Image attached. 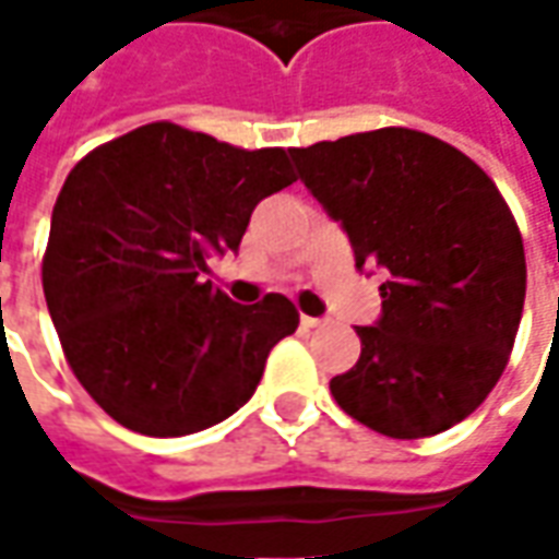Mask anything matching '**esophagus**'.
<instances>
[{"instance_id":"1","label":"esophagus","mask_w":559,"mask_h":559,"mask_svg":"<svg viewBox=\"0 0 559 559\" xmlns=\"http://www.w3.org/2000/svg\"><path fill=\"white\" fill-rule=\"evenodd\" d=\"M323 323H326V320H320V317L302 314V326H305V329H317V326H323Z\"/></svg>"}]
</instances>
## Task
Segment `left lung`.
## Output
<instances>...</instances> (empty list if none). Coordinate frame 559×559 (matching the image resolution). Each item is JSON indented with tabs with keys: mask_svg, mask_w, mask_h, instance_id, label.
<instances>
[{
	"mask_svg": "<svg viewBox=\"0 0 559 559\" xmlns=\"http://www.w3.org/2000/svg\"><path fill=\"white\" fill-rule=\"evenodd\" d=\"M290 158L347 230L356 266L389 272L377 326L356 329L359 362L329 383L338 407L395 440L449 431L488 399L515 344L527 260L512 209L476 160L413 128Z\"/></svg>",
	"mask_w": 559,
	"mask_h": 559,
	"instance_id": "8db88e82",
	"label": "left lung"
}]
</instances>
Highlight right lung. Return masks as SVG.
Listing matches in <instances>:
<instances>
[{
	"label": "right lung",
	"mask_w": 559,
	"mask_h": 559,
	"mask_svg": "<svg viewBox=\"0 0 559 559\" xmlns=\"http://www.w3.org/2000/svg\"><path fill=\"white\" fill-rule=\"evenodd\" d=\"M296 182L284 148H239L148 122L92 148L56 197L44 299L71 371L128 431L182 437L254 395L269 350L299 326L269 293L236 305L203 281L263 197Z\"/></svg>",
	"instance_id": "add662e5"
}]
</instances>
